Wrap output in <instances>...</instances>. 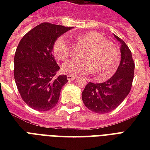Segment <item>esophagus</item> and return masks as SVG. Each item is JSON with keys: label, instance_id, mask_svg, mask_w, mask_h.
Segmentation results:
<instances>
[{"label": "esophagus", "instance_id": "obj_1", "mask_svg": "<svg viewBox=\"0 0 150 150\" xmlns=\"http://www.w3.org/2000/svg\"><path fill=\"white\" fill-rule=\"evenodd\" d=\"M67 77V79H68L69 81H71V80H74V79H76V76H75V75H68Z\"/></svg>", "mask_w": 150, "mask_h": 150}]
</instances>
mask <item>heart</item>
Segmentation results:
<instances>
[{
	"label": "heart",
	"instance_id": "b5f03b06",
	"mask_svg": "<svg viewBox=\"0 0 150 150\" xmlns=\"http://www.w3.org/2000/svg\"><path fill=\"white\" fill-rule=\"evenodd\" d=\"M78 39L88 46L83 53V59H71L62 67L63 73L72 75H86L95 71L100 80L107 79L116 71L120 62V53L116 45L106 40L98 32L90 31L78 36ZM56 59L64 61L71 54L69 38L59 36L53 46Z\"/></svg>",
	"mask_w": 150,
	"mask_h": 150
}]
</instances>
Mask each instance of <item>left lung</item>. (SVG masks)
Listing matches in <instances>:
<instances>
[{
  "label": "left lung",
  "mask_w": 150,
  "mask_h": 150,
  "mask_svg": "<svg viewBox=\"0 0 150 150\" xmlns=\"http://www.w3.org/2000/svg\"><path fill=\"white\" fill-rule=\"evenodd\" d=\"M114 37L121 44V59L116 73L104 83L89 82L82 92V100L85 106L96 113H107L116 109L132 88L135 68L132 53L122 39L116 35Z\"/></svg>",
  "instance_id": "left-lung-1"
}]
</instances>
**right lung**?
Wrapping results in <instances>:
<instances>
[{"instance_id": "obj_1", "label": "right lung", "mask_w": 150, "mask_h": 150, "mask_svg": "<svg viewBox=\"0 0 150 150\" xmlns=\"http://www.w3.org/2000/svg\"><path fill=\"white\" fill-rule=\"evenodd\" d=\"M71 27L44 22L25 34L14 55V79L21 99L37 111L52 109L67 75H57L60 67L52 54L55 40Z\"/></svg>"}]
</instances>
